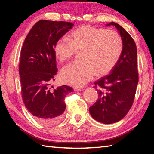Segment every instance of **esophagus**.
Here are the masks:
<instances>
[{"mask_svg":"<svg viewBox=\"0 0 154 154\" xmlns=\"http://www.w3.org/2000/svg\"><path fill=\"white\" fill-rule=\"evenodd\" d=\"M74 90L76 91V92H79V91H83V88H74Z\"/></svg>","mask_w":154,"mask_h":154,"instance_id":"obj_1","label":"esophagus"}]
</instances>
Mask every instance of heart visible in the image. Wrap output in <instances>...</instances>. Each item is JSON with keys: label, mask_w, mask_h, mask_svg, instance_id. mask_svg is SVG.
<instances>
[{"label": "heart", "mask_w": 154, "mask_h": 154, "mask_svg": "<svg viewBox=\"0 0 154 154\" xmlns=\"http://www.w3.org/2000/svg\"><path fill=\"white\" fill-rule=\"evenodd\" d=\"M120 35L113 30L83 26L74 30L69 41L60 38L54 45V54L61 63L69 60L76 52L82 51V62H74L62 69L61 81L68 85L81 87L94 75L103 76L110 72L123 51Z\"/></svg>", "instance_id": "1"}]
</instances>
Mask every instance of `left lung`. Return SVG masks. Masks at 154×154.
<instances>
[{
  "label": "left lung",
  "mask_w": 154,
  "mask_h": 154,
  "mask_svg": "<svg viewBox=\"0 0 154 154\" xmlns=\"http://www.w3.org/2000/svg\"><path fill=\"white\" fill-rule=\"evenodd\" d=\"M118 30L123 41V51L111 73L94 82L98 98L90 107L95 120L109 124L124 118L133 104L139 82L137 50L134 41L121 26L111 22Z\"/></svg>",
  "instance_id": "8db88e82"
}]
</instances>
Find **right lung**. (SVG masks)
Returning a JSON list of instances; mask_svg holds the SVG:
<instances>
[{
    "instance_id": "add662e5",
    "label": "right lung",
    "mask_w": 154,
    "mask_h": 154,
    "mask_svg": "<svg viewBox=\"0 0 154 154\" xmlns=\"http://www.w3.org/2000/svg\"><path fill=\"white\" fill-rule=\"evenodd\" d=\"M73 26L62 21H38L28 34L21 50L19 72L23 101L36 120L47 126L60 120L66 109L64 98L72 92L66 85L53 90L49 83L55 80L58 72L54 45Z\"/></svg>"
}]
</instances>
